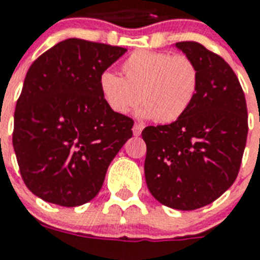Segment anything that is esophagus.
<instances>
[{"label": "esophagus", "mask_w": 260, "mask_h": 260, "mask_svg": "<svg viewBox=\"0 0 260 260\" xmlns=\"http://www.w3.org/2000/svg\"><path fill=\"white\" fill-rule=\"evenodd\" d=\"M132 131H134L135 136H140V134H142V131H143V125H140V124H135Z\"/></svg>", "instance_id": "1"}]
</instances>
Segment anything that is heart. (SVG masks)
<instances>
[{
	"label": "heart",
	"mask_w": 260,
	"mask_h": 260,
	"mask_svg": "<svg viewBox=\"0 0 260 260\" xmlns=\"http://www.w3.org/2000/svg\"><path fill=\"white\" fill-rule=\"evenodd\" d=\"M124 78L112 71L100 75L102 100L117 114L139 104V116L155 121H177L189 110L200 87V71L186 55L151 50L135 51L122 62Z\"/></svg>",
	"instance_id": "heart-1"
}]
</instances>
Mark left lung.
Wrapping results in <instances>:
<instances>
[{"instance_id":"left-lung-1","label":"left lung","mask_w":260,"mask_h":260,"mask_svg":"<svg viewBox=\"0 0 260 260\" xmlns=\"http://www.w3.org/2000/svg\"><path fill=\"white\" fill-rule=\"evenodd\" d=\"M175 47L197 64L200 87L179 120L143 129L144 174L155 200L194 210L217 200L238 177L248 116L240 82L221 56L196 42Z\"/></svg>"}]
</instances>
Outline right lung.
Wrapping results in <instances>:
<instances>
[{
    "instance_id": "1",
    "label": "right lung",
    "mask_w": 260,
    "mask_h": 260,
    "mask_svg": "<svg viewBox=\"0 0 260 260\" xmlns=\"http://www.w3.org/2000/svg\"><path fill=\"white\" fill-rule=\"evenodd\" d=\"M122 47L67 39L39 56L14 110L13 148L26 187L42 200L79 206L101 190L134 120L102 100L100 75Z\"/></svg>"
}]
</instances>
